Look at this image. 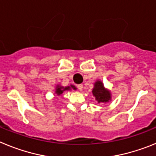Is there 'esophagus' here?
Instances as JSON below:
<instances>
[{
  "label": "esophagus",
  "mask_w": 156,
  "mask_h": 156,
  "mask_svg": "<svg viewBox=\"0 0 156 156\" xmlns=\"http://www.w3.org/2000/svg\"><path fill=\"white\" fill-rule=\"evenodd\" d=\"M77 88H78L80 90H82L83 88V84H78V85H77Z\"/></svg>",
  "instance_id": "esophagus-1"
}]
</instances>
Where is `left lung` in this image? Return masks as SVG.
Returning a JSON list of instances; mask_svg holds the SVG:
<instances>
[{"label": "left lung", "mask_w": 156, "mask_h": 156, "mask_svg": "<svg viewBox=\"0 0 156 156\" xmlns=\"http://www.w3.org/2000/svg\"><path fill=\"white\" fill-rule=\"evenodd\" d=\"M92 93L95 97L96 101L98 103H107L111 101V93L108 90L105 89L103 83L100 80H97L94 85Z\"/></svg>", "instance_id": "obj_1"}]
</instances>
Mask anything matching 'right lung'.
I'll return each instance as SVG.
<instances>
[{
  "mask_svg": "<svg viewBox=\"0 0 156 156\" xmlns=\"http://www.w3.org/2000/svg\"><path fill=\"white\" fill-rule=\"evenodd\" d=\"M72 89L76 90V87L73 86V85H70V86L66 87H61L60 85H57V87H56L55 88V94L58 95V96H60V95H61L64 91H66V90H72Z\"/></svg>",
  "mask_w": 156,
  "mask_h": 156,
  "instance_id": "add662e5",
  "label": "right lung"
}]
</instances>
